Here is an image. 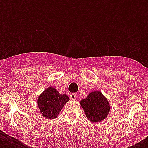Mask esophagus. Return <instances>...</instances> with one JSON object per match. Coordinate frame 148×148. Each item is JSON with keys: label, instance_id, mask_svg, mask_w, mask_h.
Masks as SVG:
<instances>
[{"label": "esophagus", "instance_id": "obj_1", "mask_svg": "<svg viewBox=\"0 0 148 148\" xmlns=\"http://www.w3.org/2000/svg\"><path fill=\"white\" fill-rule=\"evenodd\" d=\"M69 97L71 100H75V99L77 98V95H75V94H71Z\"/></svg>", "mask_w": 148, "mask_h": 148}]
</instances>
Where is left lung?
I'll return each mask as SVG.
<instances>
[{"mask_svg":"<svg viewBox=\"0 0 148 148\" xmlns=\"http://www.w3.org/2000/svg\"><path fill=\"white\" fill-rule=\"evenodd\" d=\"M86 117L93 123H98L108 116L110 105L107 97L100 90H93L85 99L80 101Z\"/></svg>","mask_w":148,"mask_h":148,"instance_id":"1","label":"left lung"}]
</instances>
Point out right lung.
Wrapping results in <instances>:
<instances>
[{
    "mask_svg": "<svg viewBox=\"0 0 148 148\" xmlns=\"http://www.w3.org/2000/svg\"><path fill=\"white\" fill-rule=\"evenodd\" d=\"M70 99L67 95H61L53 87H48L38 98L37 104L40 114L47 119L58 117L60 110Z\"/></svg>",
    "mask_w": 148,
    "mask_h": 148,
    "instance_id": "obj_1",
    "label": "right lung"
}]
</instances>
